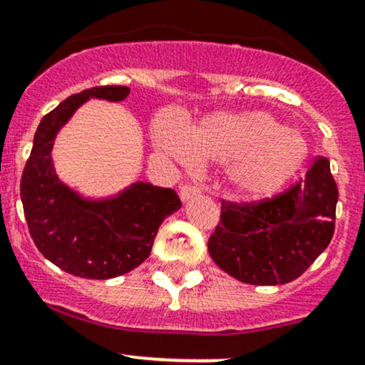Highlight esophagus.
I'll use <instances>...</instances> for the list:
<instances>
[{"label": "esophagus", "mask_w": 365, "mask_h": 365, "mask_svg": "<svg viewBox=\"0 0 365 365\" xmlns=\"http://www.w3.org/2000/svg\"><path fill=\"white\" fill-rule=\"evenodd\" d=\"M179 195H181L182 200H190V198L200 195V187L195 186V184H184V186L181 187V193Z\"/></svg>", "instance_id": "esophagus-1"}]
</instances>
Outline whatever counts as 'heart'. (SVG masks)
I'll return each instance as SVG.
<instances>
[{"label": "heart", "mask_w": 365, "mask_h": 365, "mask_svg": "<svg viewBox=\"0 0 365 365\" xmlns=\"http://www.w3.org/2000/svg\"><path fill=\"white\" fill-rule=\"evenodd\" d=\"M156 144L184 167L193 162L230 163L231 186L250 198L277 191L307 155L304 140L266 113L214 115L190 132L178 121L163 120Z\"/></svg>", "instance_id": "obj_1"}]
</instances>
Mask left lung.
Instances as JSON below:
<instances>
[{
  "label": "left lung",
  "instance_id": "left-lung-1",
  "mask_svg": "<svg viewBox=\"0 0 365 365\" xmlns=\"http://www.w3.org/2000/svg\"><path fill=\"white\" fill-rule=\"evenodd\" d=\"M338 186L325 156L307 175L259 202L221 200L209 238L215 264L244 284L280 285L303 275L334 235Z\"/></svg>",
  "mask_w": 365,
  "mask_h": 365
}]
</instances>
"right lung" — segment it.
<instances>
[{
	"label": "right lung",
	"instance_id": "add662e5",
	"mask_svg": "<svg viewBox=\"0 0 365 365\" xmlns=\"http://www.w3.org/2000/svg\"><path fill=\"white\" fill-rule=\"evenodd\" d=\"M128 87L106 85L74 93L43 116L21 179V198L38 250L64 272L106 280L132 272L151 252L160 225L181 209L170 187L135 182L109 200H85L53 170L57 132L90 97L123 101Z\"/></svg>",
	"mask_w": 365,
	"mask_h": 365
}]
</instances>
